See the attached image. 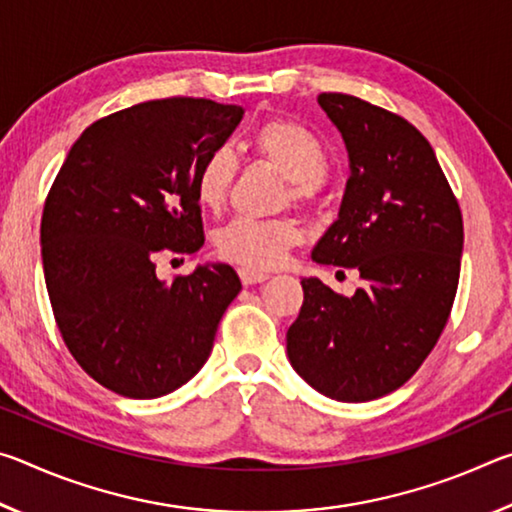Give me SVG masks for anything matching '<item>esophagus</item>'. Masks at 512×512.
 <instances>
[{
	"instance_id": "obj_1",
	"label": "esophagus",
	"mask_w": 512,
	"mask_h": 512,
	"mask_svg": "<svg viewBox=\"0 0 512 512\" xmlns=\"http://www.w3.org/2000/svg\"><path fill=\"white\" fill-rule=\"evenodd\" d=\"M239 277H241V282L246 284V287H250V284L264 282L268 275L262 273V271H253V268H239Z\"/></svg>"
}]
</instances>
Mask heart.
Segmentation results:
<instances>
[{"mask_svg": "<svg viewBox=\"0 0 512 512\" xmlns=\"http://www.w3.org/2000/svg\"><path fill=\"white\" fill-rule=\"evenodd\" d=\"M253 149L287 176V196L298 203H314L325 183L327 149L307 126L289 119H273L257 128ZM237 158L228 146H216L196 169L194 192L207 210H219L235 183ZM302 241V228L291 216L282 219H248L239 216L216 232L214 244L225 262L253 271L280 266L289 250Z\"/></svg>", "mask_w": 512, "mask_h": 512, "instance_id": "b5f03b06", "label": "heart"}]
</instances>
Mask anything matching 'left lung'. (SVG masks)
I'll use <instances>...</instances> for the list:
<instances>
[{"label":"left lung","mask_w":512,"mask_h":512,"mask_svg":"<svg viewBox=\"0 0 512 512\" xmlns=\"http://www.w3.org/2000/svg\"><path fill=\"white\" fill-rule=\"evenodd\" d=\"M350 158L339 219L311 250L359 271L345 298L302 277L287 332L298 375L339 402L377 400L409 381L447 325L463 253V216L431 144L395 112L341 92L318 94Z\"/></svg>","instance_id":"8db88e82"}]
</instances>
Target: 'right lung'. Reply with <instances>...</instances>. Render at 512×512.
Masks as SVG:
<instances>
[{
    "mask_svg": "<svg viewBox=\"0 0 512 512\" xmlns=\"http://www.w3.org/2000/svg\"><path fill=\"white\" fill-rule=\"evenodd\" d=\"M241 106L144 101L94 121L69 149L40 223L42 268L72 357L108 391L153 400L203 368L241 291L228 264L167 284L158 255L203 246L196 169L235 131Z\"/></svg>",
    "mask_w": 512,
    "mask_h": 512,
    "instance_id": "obj_1",
    "label": "right lung"
}]
</instances>
